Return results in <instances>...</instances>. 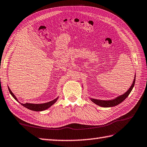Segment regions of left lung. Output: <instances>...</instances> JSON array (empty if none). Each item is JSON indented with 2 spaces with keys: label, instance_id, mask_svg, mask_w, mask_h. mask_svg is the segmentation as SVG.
I'll list each match as a JSON object with an SVG mask.
<instances>
[{
  "label": "left lung",
  "instance_id": "left-lung-1",
  "mask_svg": "<svg viewBox=\"0 0 147 147\" xmlns=\"http://www.w3.org/2000/svg\"><path fill=\"white\" fill-rule=\"evenodd\" d=\"M135 80H136V76H134V79L133 84L131 86L130 88H129V90L126 92L125 94H123L121 96H119L117 98L112 99V100H98V99H90L92 101L94 102L95 104L97 105L98 106H101V107H105V108H108V107H113V106H117L119 105L120 103H121L122 101H123L131 93V90H133L134 87V83H135Z\"/></svg>",
  "mask_w": 147,
  "mask_h": 147
}]
</instances>
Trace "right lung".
I'll return each mask as SVG.
<instances>
[{
    "instance_id": "add662e5",
    "label": "right lung",
    "mask_w": 147,
    "mask_h": 147,
    "mask_svg": "<svg viewBox=\"0 0 147 147\" xmlns=\"http://www.w3.org/2000/svg\"><path fill=\"white\" fill-rule=\"evenodd\" d=\"M8 89H9V91L10 94H11V96L14 97V99L16 100L17 101H18V99H17L16 97H15V96H14L13 93L10 90V88L8 87ZM58 98L59 97H57V98H56L55 99H54L53 100H51V101L46 102V103H42V104H32V103H25V104H22V103H20V102H19L22 106H24V107L29 109V110H30L36 111H41L47 110V109L50 108L51 106H52L54 103L57 101Z\"/></svg>"
}]
</instances>
